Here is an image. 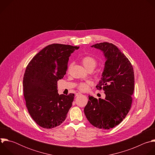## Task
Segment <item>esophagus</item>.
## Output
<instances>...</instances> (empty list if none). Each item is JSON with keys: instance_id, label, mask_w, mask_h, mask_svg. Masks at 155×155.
I'll use <instances>...</instances> for the list:
<instances>
[{"instance_id": "obj_1", "label": "esophagus", "mask_w": 155, "mask_h": 155, "mask_svg": "<svg viewBox=\"0 0 155 155\" xmlns=\"http://www.w3.org/2000/svg\"><path fill=\"white\" fill-rule=\"evenodd\" d=\"M80 94H81L80 93H76V94H75V96H80Z\"/></svg>"}]
</instances>
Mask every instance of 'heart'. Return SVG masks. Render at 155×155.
Instances as JSON below:
<instances>
[{
    "label": "heart",
    "instance_id": "b5f03b06",
    "mask_svg": "<svg viewBox=\"0 0 155 155\" xmlns=\"http://www.w3.org/2000/svg\"><path fill=\"white\" fill-rule=\"evenodd\" d=\"M81 62L86 70L94 69L97 64L96 59L91 56H85L81 59ZM92 83L90 81L80 83L78 85V90L81 91H86L89 89Z\"/></svg>",
    "mask_w": 155,
    "mask_h": 155
}]
</instances>
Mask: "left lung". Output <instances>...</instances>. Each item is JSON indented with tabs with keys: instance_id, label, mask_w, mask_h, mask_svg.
I'll return each instance as SVG.
<instances>
[{
	"instance_id": "left-lung-1",
	"label": "left lung",
	"mask_w": 155,
	"mask_h": 155,
	"mask_svg": "<svg viewBox=\"0 0 155 155\" xmlns=\"http://www.w3.org/2000/svg\"><path fill=\"white\" fill-rule=\"evenodd\" d=\"M103 51L106 59L101 80L96 86L103 90L105 99L89 96L84 108L87 120L94 126L109 129L118 125L128 114L134 90V74L127 57L114 44L108 42L91 46Z\"/></svg>"
}]
</instances>
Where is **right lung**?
<instances>
[{
	"instance_id": "obj_1",
	"label": "right lung",
	"mask_w": 155,
	"mask_h": 155,
	"mask_svg": "<svg viewBox=\"0 0 155 155\" xmlns=\"http://www.w3.org/2000/svg\"><path fill=\"white\" fill-rule=\"evenodd\" d=\"M79 47L53 43L43 48L27 65L23 91L28 112L40 126L51 129L65 120L74 99L58 93L57 82L68 70L69 58Z\"/></svg>"
}]
</instances>
